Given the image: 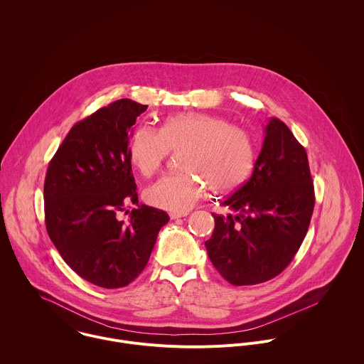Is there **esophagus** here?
<instances>
[{"mask_svg":"<svg viewBox=\"0 0 364 364\" xmlns=\"http://www.w3.org/2000/svg\"><path fill=\"white\" fill-rule=\"evenodd\" d=\"M188 215V213H171L169 214V217H171V220H176V218H181V217H186Z\"/></svg>","mask_w":364,"mask_h":364,"instance_id":"esophagus-1","label":"esophagus"}]
</instances>
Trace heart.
<instances>
[{"mask_svg":"<svg viewBox=\"0 0 364 364\" xmlns=\"http://www.w3.org/2000/svg\"><path fill=\"white\" fill-rule=\"evenodd\" d=\"M188 172L168 173L144 191L154 208L185 213L203 196L206 183L228 192L245 182L255 162L252 136L224 117L208 113H179L168 117L159 132L140 126L132 134L129 156L136 169L150 176L171 151H181Z\"/></svg>","mask_w":364,"mask_h":364,"instance_id":"obj_1","label":"heart"}]
</instances>
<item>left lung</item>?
I'll return each instance as SVG.
<instances>
[{
	"label": "left lung",
	"mask_w": 364,
	"mask_h": 364,
	"mask_svg": "<svg viewBox=\"0 0 364 364\" xmlns=\"http://www.w3.org/2000/svg\"><path fill=\"white\" fill-rule=\"evenodd\" d=\"M235 214H213L208 258L234 286L267 282L297 254L315 205L304 147L279 119H269L254 172L221 203Z\"/></svg>",
	"instance_id": "obj_1"
}]
</instances>
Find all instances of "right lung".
I'll return each mask as SVG.
<instances>
[{
	"instance_id": "add662e5",
	"label": "right lung",
	"mask_w": 364,
	"mask_h": 364,
	"mask_svg": "<svg viewBox=\"0 0 364 364\" xmlns=\"http://www.w3.org/2000/svg\"><path fill=\"white\" fill-rule=\"evenodd\" d=\"M147 105L123 98L78 122L45 181L46 230L64 262L87 282L119 289L146 267L169 215L139 205L129 141ZM129 203V220L118 218ZM129 210L126 211V214Z\"/></svg>"
}]
</instances>
